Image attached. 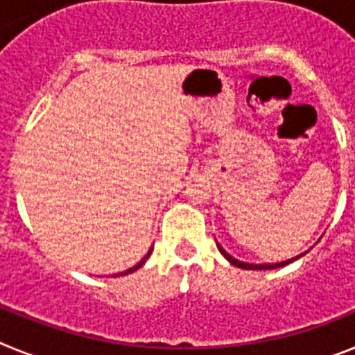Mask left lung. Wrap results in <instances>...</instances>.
<instances>
[{"label":"left lung","mask_w":355,"mask_h":355,"mask_svg":"<svg viewBox=\"0 0 355 355\" xmlns=\"http://www.w3.org/2000/svg\"><path fill=\"white\" fill-rule=\"evenodd\" d=\"M216 247H218V250H220V252H222V256H224V258L227 259V261L231 263V265L238 266V268H245V270H272V268H279V266L290 265V263H293L295 259L302 258L304 254H307V250H306V252L299 254V256H295V258H291V259H286V261H281V263H263V265H254V263H243V261H240V259L233 258L231 254H227L224 249H222L218 241H216Z\"/></svg>","instance_id":"left-lung-1"}]
</instances>
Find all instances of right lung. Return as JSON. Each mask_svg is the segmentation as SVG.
Returning a JSON list of instances; mask_svg holds the SVG:
<instances>
[{
    "label": "right lung",
    "mask_w": 355,
    "mask_h": 355,
    "mask_svg": "<svg viewBox=\"0 0 355 355\" xmlns=\"http://www.w3.org/2000/svg\"><path fill=\"white\" fill-rule=\"evenodd\" d=\"M150 252H153V247H150V249H149V252H147V254H146V256H144V258H142V259H140V261H139V263H137V265H135V266H131V268H128V270H126V272H121V274H119V275H128V274H131V272H135V270H139L140 266H142V265H144V263H146V259H147V258H149V256H150Z\"/></svg>",
    "instance_id": "1"
}]
</instances>
